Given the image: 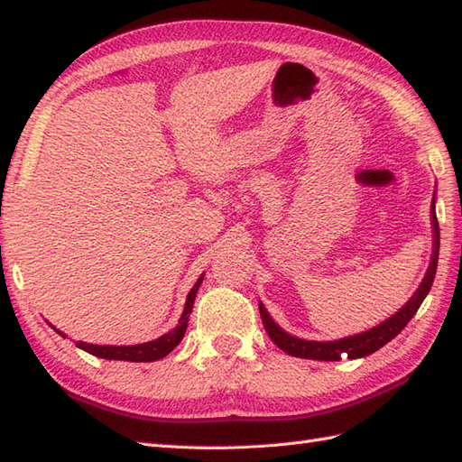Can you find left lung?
I'll return each instance as SVG.
<instances>
[{"label":"left lung","mask_w":462,"mask_h":462,"mask_svg":"<svg viewBox=\"0 0 462 462\" xmlns=\"http://www.w3.org/2000/svg\"><path fill=\"white\" fill-rule=\"evenodd\" d=\"M433 226H435V250H433V258H430V266L427 270L425 280L420 282L419 290L413 293L403 308H401L393 318H389L387 321H383L381 326L373 328L365 333H359V336H351L339 341H303L298 337L288 336L286 331L280 329L276 323L272 321L270 313L266 308L260 303V316L263 321V329L270 336V339L276 343V346L290 353L293 357H303V359H319V361H339L341 357L347 359H357V357H365L371 356L373 351L381 349L385 343H389L395 336H399V331L403 329L411 318L415 316L417 310L420 308V303L427 298V293L433 286L435 273H437V262H439V220H437V212H435V202H433Z\"/></svg>","instance_id":"1"}]
</instances>
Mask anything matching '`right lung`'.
Returning <instances> with one entry per match:
<instances>
[{
    "instance_id": "obj_1",
    "label": "right lung",
    "mask_w": 462,
    "mask_h": 462,
    "mask_svg": "<svg viewBox=\"0 0 462 462\" xmlns=\"http://www.w3.org/2000/svg\"><path fill=\"white\" fill-rule=\"evenodd\" d=\"M202 283V276L199 278V282L194 283L192 290L189 291V298H186V306L182 311V318L179 321V326H176L172 331L166 333V336L149 341V343H141V346H123V347H115V346H93V343H85V341H77V347L85 349L87 353H91V356H97L101 359H121V361H156V359H162L169 356V353L179 346L180 339L184 337V331H186V323H189V316L192 311L194 306V298H196V291H199ZM61 333V331H57ZM63 336V333H61ZM65 337V336H63Z\"/></svg>"
}]
</instances>
